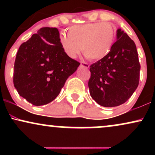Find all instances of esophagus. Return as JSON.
I'll use <instances>...</instances> for the list:
<instances>
[{"mask_svg": "<svg viewBox=\"0 0 155 155\" xmlns=\"http://www.w3.org/2000/svg\"><path fill=\"white\" fill-rule=\"evenodd\" d=\"M81 65H82V66H84V68H88L90 67L89 64L87 63H84V62H81Z\"/></svg>", "mask_w": 155, "mask_h": 155, "instance_id": "esophagus-1", "label": "esophagus"}]
</instances>
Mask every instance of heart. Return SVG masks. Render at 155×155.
Masks as SVG:
<instances>
[{
  "mask_svg": "<svg viewBox=\"0 0 155 155\" xmlns=\"http://www.w3.org/2000/svg\"><path fill=\"white\" fill-rule=\"evenodd\" d=\"M115 36V29L109 23H86L71 27L68 35L61 33L60 43L71 58H75L82 50L89 60H100L109 54Z\"/></svg>",
  "mask_w": 155,
  "mask_h": 155,
  "instance_id": "heart-1",
  "label": "heart"
}]
</instances>
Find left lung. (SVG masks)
Masks as SVG:
<instances>
[{"label": "left lung", "mask_w": 155, "mask_h": 155, "mask_svg": "<svg viewBox=\"0 0 155 155\" xmlns=\"http://www.w3.org/2000/svg\"><path fill=\"white\" fill-rule=\"evenodd\" d=\"M140 68L136 44L119 28L109 54L90 65L88 87L92 99L104 107L125 103L138 87Z\"/></svg>", "instance_id": "8db88e82"}]
</instances>
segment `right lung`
<instances>
[{
    "label": "right lung",
    "mask_w": 155,
    "mask_h": 155,
    "mask_svg": "<svg viewBox=\"0 0 155 155\" xmlns=\"http://www.w3.org/2000/svg\"><path fill=\"white\" fill-rule=\"evenodd\" d=\"M79 65L63 51L58 30L42 28L19 48L14 85L19 95L28 102L43 106L56 98Z\"/></svg>",
    "instance_id": "1"
}]
</instances>
